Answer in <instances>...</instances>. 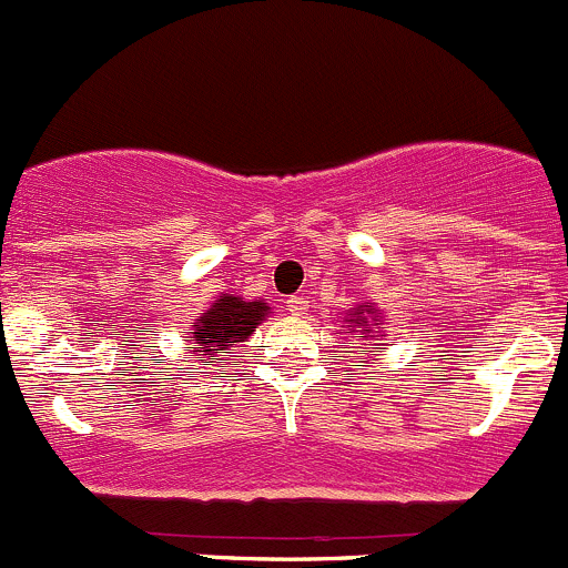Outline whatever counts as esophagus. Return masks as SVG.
Instances as JSON below:
<instances>
[{"label": "esophagus", "instance_id": "obj_1", "mask_svg": "<svg viewBox=\"0 0 568 568\" xmlns=\"http://www.w3.org/2000/svg\"><path fill=\"white\" fill-rule=\"evenodd\" d=\"M306 308H308V301L303 295L286 297V312H290L292 317H303V314H306Z\"/></svg>", "mask_w": 568, "mask_h": 568}]
</instances>
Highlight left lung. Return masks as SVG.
<instances>
[{
    "label": "left lung",
    "instance_id": "8db88e82",
    "mask_svg": "<svg viewBox=\"0 0 568 568\" xmlns=\"http://www.w3.org/2000/svg\"><path fill=\"white\" fill-rule=\"evenodd\" d=\"M339 328L345 331V334H356V331H362L364 339H384V336H386L384 312H381L375 303L358 301L356 306L347 308L345 317H342ZM381 351H386V347H378V351H367L369 362H375V356H378Z\"/></svg>",
    "mask_w": 568,
    "mask_h": 568
}]
</instances>
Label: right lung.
Returning a JSON list of instances; mask_svg holds the SVG:
<instances>
[{"instance_id": "add662e5", "label": "right lung", "mask_w": 568, "mask_h": 568, "mask_svg": "<svg viewBox=\"0 0 568 568\" xmlns=\"http://www.w3.org/2000/svg\"><path fill=\"white\" fill-rule=\"evenodd\" d=\"M267 314H271V306L265 301H245L232 292H221L187 331L195 362L204 364L223 356L229 347H234V342H248V336Z\"/></svg>"}]
</instances>
